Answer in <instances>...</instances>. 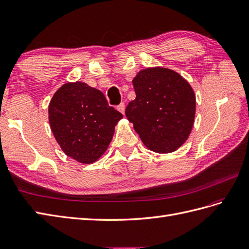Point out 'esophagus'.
<instances>
[{"label":"esophagus","mask_w":249,"mask_h":249,"mask_svg":"<svg viewBox=\"0 0 249 249\" xmlns=\"http://www.w3.org/2000/svg\"><path fill=\"white\" fill-rule=\"evenodd\" d=\"M118 110L121 112V113H123L124 114V112H125V103H123V102H122V103H121L120 105H118Z\"/></svg>","instance_id":"1"}]
</instances>
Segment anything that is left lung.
Returning a JSON list of instances; mask_svg holds the SVG:
<instances>
[{
  "instance_id": "8db88e82",
  "label": "left lung",
  "mask_w": 249,
  "mask_h": 249,
  "mask_svg": "<svg viewBox=\"0 0 249 249\" xmlns=\"http://www.w3.org/2000/svg\"><path fill=\"white\" fill-rule=\"evenodd\" d=\"M136 99L125 109L127 119L146 147L168 154L185 143L193 129L196 95L174 70L146 68L132 80Z\"/></svg>"
}]
</instances>
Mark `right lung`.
<instances>
[{
    "instance_id": "right-lung-1",
    "label": "right lung",
    "mask_w": 249,
    "mask_h": 249,
    "mask_svg": "<svg viewBox=\"0 0 249 249\" xmlns=\"http://www.w3.org/2000/svg\"><path fill=\"white\" fill-rule=\"evenodd\" d=\"M49 124L65 154L83 164H90L107 150L114 126L123 114L108 105L103 92L86 83L61 86L48 107Z\"/></svg>"
}]
</instances>
